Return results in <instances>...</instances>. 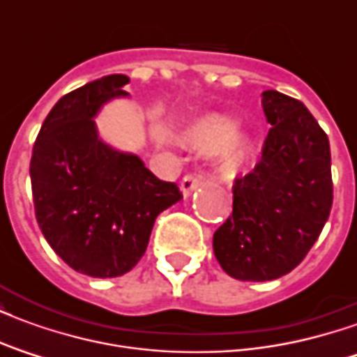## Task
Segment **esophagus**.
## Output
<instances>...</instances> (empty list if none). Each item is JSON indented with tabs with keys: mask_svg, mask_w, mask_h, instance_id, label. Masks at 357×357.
Listing matches in <instances>:
<instances>
[{
	"mask_svg": "<svg viewBox=\"0 0 357 357\" xmlns=\"http://www.w3.org/2000/svg\"><path fill=\"white\" fill-rule=\"evenodd\" d=\"M201 187V179L195 178V176H185V178L181 179V183H179V189H181V193H183V197H191V193L193 191H197Z\"/></svg>",
	"mask_w": 357,
	"mask_h": 357,
	"instance_id": "obj_1",
	"label": "esophagus"
}]
</instances>
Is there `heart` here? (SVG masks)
I'll use <instances>...</instances> for the list:
<instances>
[{
    "label": "heart",
    "mask_w": 357,
    "mask_h": 357,
    "mask_svg": "<svg viewBox=\"0 0 357 357\" xmlns=\"http://www.w3.org/2000/svg\"><path fill=\"white\" fill-rule=\"evenodd\" d=\"M183 145L199 155L216 153L218 170L224 174L241 170L250 155V141L239 133L237 120L220 112L197 118L183 135Z\"/></svg>",
    "instance_id": "1"
}]
</instances>
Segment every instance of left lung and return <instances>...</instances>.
<instances>
[{
    "label": "left lung",
    "mask_w": 357,
    "mask_h": 357,
    "mask_svg": "<svg viewBox=\"0 0 357 357\" xmlns=\"http://www.w3.org/2000/svg\"><path fill=\"white\" fill-rule=\"evenodd\" d=\"M271 124L262 160L235 181L233 214L214 233V255L239 281H273L314 247L333 204L329 139L304 102L262 93Z\"/></svg>",
    "instance_id": "1"
}]
</instances>
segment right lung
I'll return each instance as SVG.
<instances>
[{
	"label": "right lung",
	"mask_w": 357,
	"mask_h": 357,
	"mask_svg": "<svg viewBox=\"0 0 357 357\" xmlns=\"http://www.w3.org/2000/svg\"><path fill=\"white\" fill-rule=\"evenodd\" d=\"M130 78L110 74L61 97L32 151L36 220L50 247L78 273L120 277L145 255L156 216L183 197L133 153L112 147L95 118L128 99Z\"/></svg>",
	"instance_id": "right-lung-1"
}]
</instances>
